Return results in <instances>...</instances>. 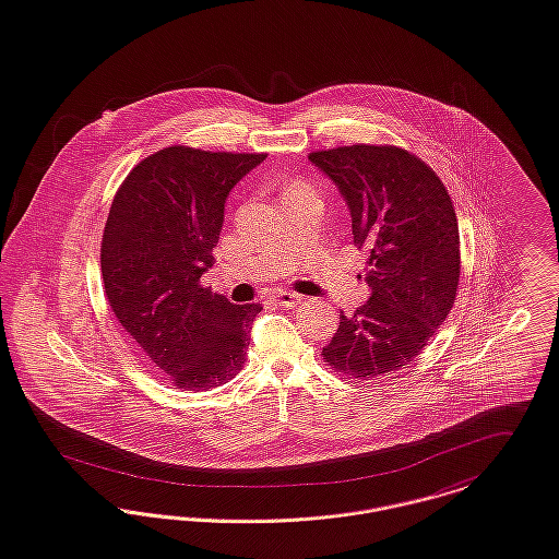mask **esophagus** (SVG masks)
Segmentation results:
<instances>
[{"instance_id":"34e87169","label":"esophagus","mask_w":559,"mask_h":559,"mask_svg":"<svg viewBox=\"0 0 559 559\" xmlns=\"http://www.w3.org/2000/svg\"><path fill=\"white\" fill-rule=\"evenodd\" d=\"M273 299L280 305H286V307H295V305L301 304L304 297L297 295V293H290V290H280L273 295Z\"/></svg>"}]
</instances>
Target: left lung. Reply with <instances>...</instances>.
Returning <instances> with one entry per match:
<instances>
[{
    "label": "left lung",
    "instance_id": "left-lung-1",
    "mask_svg": "<svg viewBox=\"0 0 559 559\" xmlns=\"http://www.w3.org/2000/svg\"><path fill=\"white\" fill-rule=\"evenodd\" d=\"M342 192L358 248L369 252L371 297L322 348L324 362L355 380H373L409 365L455 305L459 226L440 177L395 145H350L311 152Z\"/></svg>",
    "mask_w": 559,
    "mask_h": 559
}]
</instances>
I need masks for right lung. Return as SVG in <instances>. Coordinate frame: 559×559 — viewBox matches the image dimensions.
Returning a JSON list of instances; mask_svg holds the SVG:
<instances>
[{
	"label": "right lung",
	"instance_id": "right-lung-1",
	"mask_svg": "<svg viewBox=\"0 0 559 559\" xmlns=\"http://www.w3.org/2000/svg\"><path fill=\"white\" fill-rule=\"evenodd\" d=\"M266 153L164 147L119 186L102 235L104 295L164 380L209 391L235 378L260 304L235 305L201 284L215 262L228 192Z\"/></svg>",
	"mask_w": 559,
	"mask_h": 559
}]
</instances>
